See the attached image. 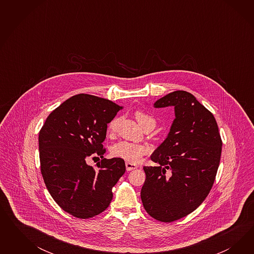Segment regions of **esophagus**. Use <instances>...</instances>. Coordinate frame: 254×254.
<instances>
[{"mask_svg":"<svg viewBox=\"0 0 254 254\" xmlns=\"http://www.w3.org/2000/svg\"><path fill=\"white\" fill-rule=\"evenodd\" d=\"M126 168H127V171H130V170H133V169H137L138 166H136L135 164H132L130 162H127L126 163Z\"/></svg>","mask_w":254,"mask_h":254,"instance_id":"1","label":"esophagus"}]
</instances>
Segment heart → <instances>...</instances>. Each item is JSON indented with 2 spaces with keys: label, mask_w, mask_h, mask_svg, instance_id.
<instances>
[{
  "label": "heart",
  "mask_w": 254,
  "mask_h": 254,
  "mask_svg": "<svg viewBox=\"0 0 254 254\" xmlns=\"http://www.w3.org/2000/svg\"><path fill=\"white\" fill-rule=\"evenodd\" d=\"M134 116L142 128H145L147 127H155V118L154 116L145 113L144 111L138 110L135 112ZM119 121V118H115L108 124L107 129L109 134L113 135L116 133L118 129ZM111 153L115 157L122 158L124 160L130 163H138L141 159V157L148 153V149L144 145L136 144L128 141H119L115 145H113L111 149Z\"/></svg>",
  "instance_id": "heart-1"
}]
</instances>
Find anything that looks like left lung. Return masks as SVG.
<instances>
[{
	"mask_svg": "<svg viewBox=\"0 0 254 254\" xmlns=\"http://www.w3.org/2000/svg\"><path fill=\"white\" fill-rule=\"evenodd\" d=\"M167 106L175 107L176 118L151 156L159 167L143 168L146 179L140 197L149 215L170 223L190 214L208 196L223 141L214 116L191 93L178 90L154 103L155 108Z\"/></svg>",
	"mask_w": 254,
	"mask_h": 254,
	"instance_id": "8db88e82",
	"label": "left lung"
}]
</instances>
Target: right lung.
<instances>
[{
	"label": "right lung",
	"instance_id": "1",
	"mask_svg": "<svg viewBox=\"0 0 254 254\" xmlns=\"http://www.w3.org/2000/svg\"><path fill=\"white\" fill-rule=\"evenodd\" d=\"M121 106L88 94L65 100L47 116L39 132L41 173L53 199L70 215H99L113 199L112 188L126 171L121 158H103L108 123ZM99 155L96 168L86 159Z\"/></svg>",
	"mask_w": 254,
	"mask_h": 254
}]
</instances>
